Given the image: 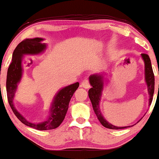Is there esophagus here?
<instances>
[{
    "label": "esophagus",
    "mask_w": 159,
    "mask_h": 159,
    "mask_svg": "<svg viewBox=\"0 0 159 159\" xmlns=\"http://www.w3.org/2000/svg\"><path fill=\"white\" fill-rule=\"evenodd\" d=\"M80 87L81 88H84L85 89H88L90 87V83H89V81L88 79H84L81 82V84H80Z\"/></svg>",
    "instance_id": "esophagus-1"
}]
</instances>
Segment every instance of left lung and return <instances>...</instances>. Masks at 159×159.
I'll use <instances>...</instances> for the list:
<instances>
[{"mask_svg":"<svg viewBox=\"0 0 159 159\" xmlns=\"http://www.w3.org/2000/svg\"><path fill=\"white\" fill-rule=\"evenodd\" d=\"M141 57H142V59L143 60L145 64V80H146V84H147L148 93H149V105L150 106L152 101L155 89L154 73H153L152 68L151 60L149 59V55L146 53H142ZM89 80H90V85L92 86V88L88 90L89 98L91 101L94 112H95L96 116H97L99 122L102 124V126L106 128L113 129V130L125 129L129 128V127L134 126V125L127 127H117L106 121L104 117L102 116V113L100 111V109H99V102H100L101 96H102V90H103L104 88V83H106V78L104 77L103 74H95L89 77Z\"/></svg>","mask_w":159,"mask_h":159,"instance_id":"8db88e82","label":"left lung"}]
</instances>
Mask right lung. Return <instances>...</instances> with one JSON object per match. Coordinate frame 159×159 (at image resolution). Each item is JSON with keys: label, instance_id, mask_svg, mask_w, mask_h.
<instances>
[{"label": "right lung", "instance_id": "1", "mask_svg": "<svg viewBox=\"0 0 159 159\" xmlns=\"http://www.w3.org/2000/svg\"><path fill=\"white\" fill-rule=\"evenodd\" d=\"M43 41V38H28L17 45L13 51L12 62L8 68L6 83L8 102L15 116L26 126L38 130H52L60 126L66 117L70 99L79 86V83L76 82L61 89L54 97L50 109V115L43 122L33 123L27 121L16 110L13 104V99L17 85L20 82L23 72L22 59L25 55H37L44 51L47 44L42 43Z\"/></svg>", "mask_w": 159, "mask_h": 159}]
</instances>
